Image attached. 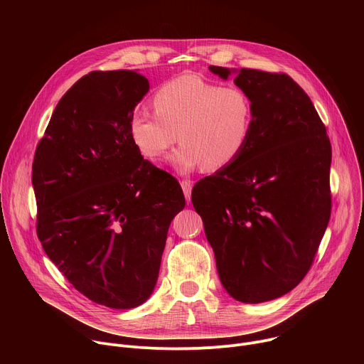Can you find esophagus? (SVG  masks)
Masks as SVG:
<instances>
[{"label":"esophagus","mask_w":364,"mask_h":364,"mask_svg":"<svg viewBox=\"0 0 364 364\" xmlns=\"http://www.w3.org/2000/svg\"><path fill=\"white\" fill-rule=\"evenodd\" d=\"M181 188H183V193L186 196V200L190 201L191 200V188H193V183L190 180H183L181 181Z\"/></svg>","instance_id":"esophagus-1"}]
</instances>
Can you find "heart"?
Returning <instances> with one entry per match:
<instances>
[{"mask_svg": "<svg viewBox=\"0 0 364 364\" xmlns=\"http://www.w3.org/2000/svg\"><path fill=\"white\" fill-rule=\"evenodd\" d=\"M151 103L155 115L146 111L131 115V141L142 157L157 161L178 139L181 144L170 163L180 174L200 167L207 171L228 168L240 157L252 135V100L237 86H219L197 75H181L155 90Z\"/></svg>", "mask_w": 364, "mask_h": 364, "instance_id": "heart-1", "label": "heart"}]
</instances>
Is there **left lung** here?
I'll list each match as a JSON object with an SVG mask.
<instances>
[{
    "mask_svg": "<svg viewBox=\"0 0 364 364\" xmlns=\"http://www.w3.org/2000/svg\"><path fill=\"white\" fill-rule=\"evenodd\" d=\"M253 105L240 157L191 191L215 252L218 274L236 301L259 304L294 289L308 272L331 213V145L308 95L284 73L210 66Z\"/></svg>",
    "mask_w": 364,
    "mask_h": 364,
    "instance_id": "1",
    "label": "left lung"
}]
</instances>
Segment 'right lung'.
<instances>
[{"label": "right lung", "mask_w": 364, "mask_h": 364, "mask_svg": "<svg viewBox=\"0 0 364 364\" xmlns=\"http://www.w3.org/2000/svg\"><path fill=\"white\" fill-rule=\"evenodd\" d=\"M148 90L132 70L83 76L59 100L33 161L46 255L80 294L115 309L151 296L168 228L186 205L178 181L129 136Z\"/></svg>", "instance_id": "add662e5"}]
</instances>
